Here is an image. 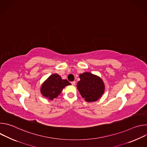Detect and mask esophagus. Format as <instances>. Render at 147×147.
Listing matches in <instances>:
<instances>
[{"instance_id": "obj_1", "label": "esophagus", "mask_w": 147, "mask_h": 147, "mask_svg": "<svg viewBox=\"0 0 147 147\" xmlns=\"http://www.w3.org/2000/svg\"><path fill=\"white\" fill-rule=\"evenodd\" d=\"M71 84L73 86H75L76 85V82L75 81H72V82H71Z\"/></svg>"}]
</instances>
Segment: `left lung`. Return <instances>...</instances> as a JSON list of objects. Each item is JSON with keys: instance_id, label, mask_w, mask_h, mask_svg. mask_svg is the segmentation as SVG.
<instances>
[{"instance_id": "left-lung-1", "label": "left lung", "mask_w": 147, "mask_h": 147, "mask_svg": "<svg viewBox=\"0 0 147 147\" xmlns=\"http://www.w3.org/2000/svg\"><path fill=\"white\" fill-rule=\"evenodd\" d=\"M79 77L80 81L78 82L77 87L82 97L88 102L98 100L105 91L102 80L89 72L81 74Z\"/></svg>"}]
</instances>
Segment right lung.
I'll use <instances>...</instances> for the list:
<instances>
[{"label":"right lung","mask_w":147,"mask_h":147,"mask_svg":"<svg viewBox=\"0 0 147 147\" xmlns=\"http://www.w3.org/2000/svg\"><path fill=\"white\" fill-rule=\"evenodd\" d=\"M71 85L67 80H63L61 77L55 73L50 76L42 84L40 92L44 97L49 100L57 98L66 86Z\"/></svg>","instance_id":"right-lung-1"}]
</instances>
